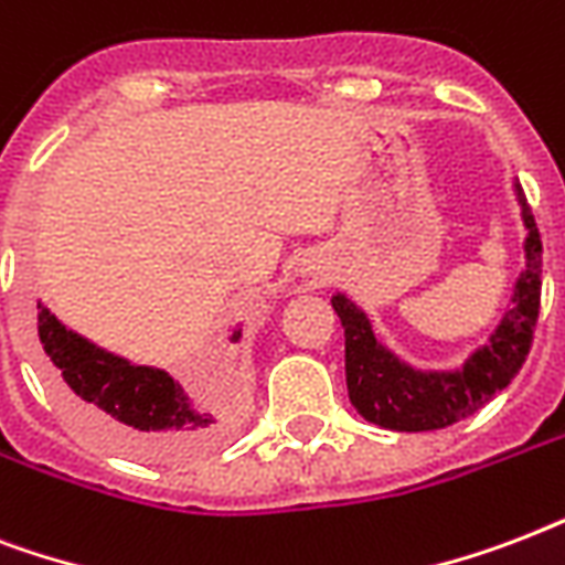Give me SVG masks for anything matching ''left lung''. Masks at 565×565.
<instances>
[{
  "instance_id": "obj_1",
  "label": "left lung",
  "mask_w": 565,
  "mask_h": 565,
  "mask_svg": "<svg viewBox=\"0 0 565 565\" xmlns=\"http://www.w3.org/2000/svg\"><path fill=\"white\" fill-rule=\"evenodd\" d=\"M522 203L524 270L515 279L510 309L489 335L457 371H415L397 360L374 339L371 321L360 306L344 295L332 297V309L344 327V374L348 395L356 413L386 430L422 433L441 430L475 415L495 392L507 388L522 371L531 353L533 327L540 318L542 291V242L522 188L515 185Z\"/></svg>"
}]
</instances>
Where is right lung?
I'll list each match as a JSON object with an SVG mask.
<instances>
[{
  "instance_id": "obj_1",
  "label": "right lung",
  "mask_w": 565,
  "mask_h": 565,
  "mask_svg": "<svg viewBox=\"0 0 565 565\" xmlns=\"http://www.w3.org/2000/svg\"><path fill=\"white\" fill-rule=\"evenodd\" d=\"M43 371L70 422L105 448L147 462L182 460L233 430V406H196L168 371L132 365L67 330L38 303ZM242 330L233 332L238 342Z\"/></svg>"
}]
</instances>
